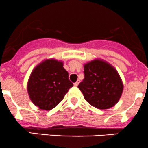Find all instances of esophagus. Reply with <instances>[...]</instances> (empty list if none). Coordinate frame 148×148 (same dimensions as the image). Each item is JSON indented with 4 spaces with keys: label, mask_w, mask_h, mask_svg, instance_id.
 <instances>
[{
    "label": "esophagus",
    "mask_w": 148,
    "mask_h": 148,
    "mask_svg": "<svg viewBox=\"0 0 148 148\" xmlns=\"http://www.w3.org/2000/svg\"><path fill=\"white\" fill-rule=\"evenodd\" d=\"M79 83H80V81H79V80H77L75 83H74V86H77V85L79 84Z\"/></svg>",
    "instance_id": "1"
}]
</instances>
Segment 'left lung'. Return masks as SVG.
I'll list each match as a JSON object with an SVG mask.
<instances>
[{"instance_id": "obj_1", "label": "left lung", "mask_w": 148, "mask_h": 148, "mask_svg": "<svg viewBox=\"0 0 148 148\" xmlns=\"http://www.w3.org/2000/svg\"><path fill=\"white\" fill-rule=\"evenodd\" d=\"M84 78L77 86L88 103L100 109L114 106L121 97L123 84L116 70L99 60L84 65Z\"/></svg>"}]
</instances>
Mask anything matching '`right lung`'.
<instances>
[{
	"mask_svg": "<svg viewBox=\"0 0 148 148\" xmlns=\"http://www.w3.org/2000/svg\"><path fill=\"white\" fill-rule=\"evenodd\" d=\"M73 86L63 63L47 60L36 67L29 79L27 90L35 106L44 110L55 108Z\"/></svg>",
	"mask_w": 148,
	"mask_h": 148,
	"instance_id": "1",
	"label": "right lung"
}]
</instances>
